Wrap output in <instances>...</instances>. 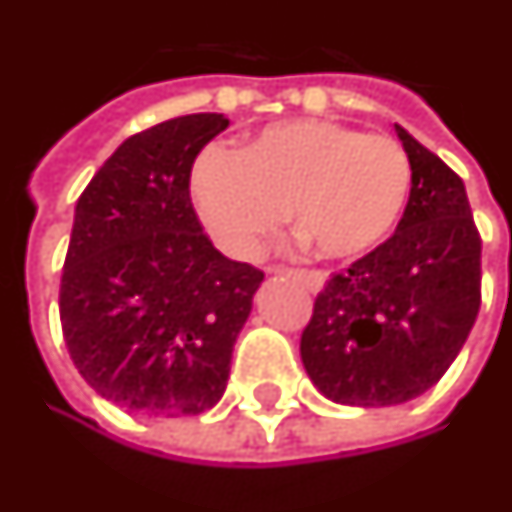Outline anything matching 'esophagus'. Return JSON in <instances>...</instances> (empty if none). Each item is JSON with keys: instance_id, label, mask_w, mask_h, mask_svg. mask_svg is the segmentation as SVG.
<instances>
[{"instance_id": "1", "label": "esophagus", "mask_w": 512, "mask_h": 512, "mask_svg": "<svg viewBox=\"0 0 512 512\" xmlns=\"http://www.w3.org/2000/svg\"><path fill=\"white\" fill-rule=\"evenodd\" d=\"M282 268L280 266H271L268 268V274H280ZM299 277H302V282H305L307 288L313 293H318L321 288H324V274L321 271H299Z\"/></svg>"}]
</instances>
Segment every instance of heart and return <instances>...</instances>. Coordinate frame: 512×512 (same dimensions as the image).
Instances as JSON below:
<instances>
[{
    "mask_svg": "<svg viewBox=\"0 0 512 512\" xmlns=\"http://www.w3.org/2000/svg\"><path fill=\"white\" fill-rule=\"evenodd\" d=\"M410 177L407 152L388 135L291 119L263 127L238 152L205 149L188 174V196L210 241L235 260L260 252L285 205L318 257L352 260L399 224Z\"/></svg>",
    "mask_w": 512,
    "mask_h": 512,
    "instance_id": "heart-1",
    "label": "heart"
}]
</instances>
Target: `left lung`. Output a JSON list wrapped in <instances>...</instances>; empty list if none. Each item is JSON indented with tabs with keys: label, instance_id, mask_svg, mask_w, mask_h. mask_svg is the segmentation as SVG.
Wrapping results in <instances>:
<instances>
[{
	"label": "left lung",
	"instance_id": "left-lung-1",
	"mask_svg": "<svg viewBox=\"0 0 512 512\" xmlns=\"http://www.w3.org/2000/svg\"><path fill=\"white\" fill-rule=\"evenodd\" d=\"M410 199L391 238L335 274L302 332L307 377L330 402L391 407L441 380L480 310V235L466 185L393 124Z\"/></svg>",
	"mask_w": 512,
	"mask_h": 512
}]
</instances>
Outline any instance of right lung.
Instances as JSON below:
<instances>
[{"label":"right lung","mask_w":512,"mask_h":512,"mask_svg":"<svg viewBox=\"0 0 512 512\" xmlns=\"http://www.w3.org/2000/svg\"><path fill=\"white\" fill-rule=\"evenodd\" d=\"M227 124L194 113L132 135L74 207L63 338L82 380L124 410L199 416L227 388L263 271L221 255L188 196L196 155Z\"/></svg>","instance_id":"obj_1"}]
</instances>
